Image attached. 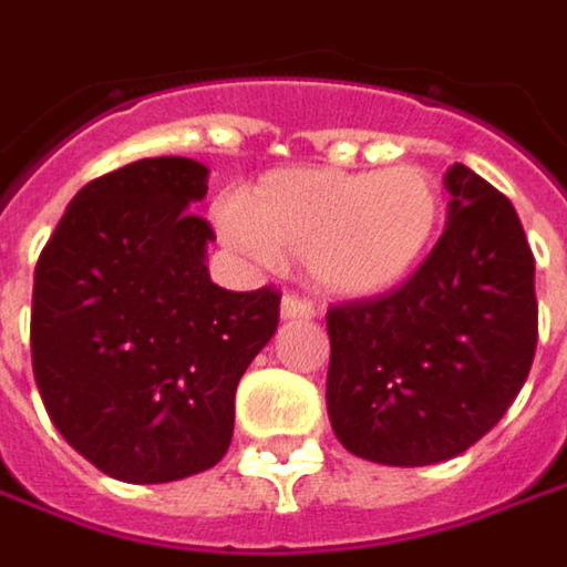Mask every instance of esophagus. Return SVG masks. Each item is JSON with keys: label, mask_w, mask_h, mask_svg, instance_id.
Returning <instances> with one entry per match:
<instances>
[{"label": "esophagus", "mask_w": 567, "mask_h": 567, "mask_svg": "<svg viewBox=\"0 0 567 567\" xmlns=\"http://www.w3.org/2000/svg\"><path fill=\"white\" fill-rule=\"evenodd\" d=\"M316 307L307 298L298 295H285L282 298V319H313Z\"/></svg>", "instance_id": "esophagus-1"}]
</instances>
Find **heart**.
<instances>
[{
	"label": "heart",
	"mask_w": 567,
	"mask_h": 567,
	"mask_svg": "<svg viewBox=\"0 0 567 567\" xmlns=\"http://www.w3.org/2000/svg\"><path fill=\"white\" fill-rule=\"evenodd\" d=\"M441 219L444 192L419 164L291 167L241 192L223 233L257 260L300 254L310 282L332 298H372L425 260Z\"/></svg>",
	"instance_id": "b5f03b06"
}]
</instances>
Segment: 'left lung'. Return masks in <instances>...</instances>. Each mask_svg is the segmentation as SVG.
Returning a JSON list of instances; mask_svg holds the SVG:
<instances>
[{
    "label": "left lung",
    "instance_id": "1",
    "mask_svg": "<svg viewBox=\"0 0 567 567\" xmlns=\"http://www.w3.org/2000/svg\"><path fill=\"white\" fill-rule=\"evenodd\" d=\"M446 229L384 298L326 316L334 437L381 465L453 460L503 419L537 350L534 254L506 195L465 164L444 176Z\"/></svg>",
    "mask_w": 567,
    "mask_h": 567
}]
</instances>
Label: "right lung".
I'll return each instance as SVG.
<instances>
[{
    "label": "right lung",
    "mask_w": 567,
    "mask_h": 567,
    "mask_svg": "<svg viewBox=\"0 0 567 567\" xmlns=\"http://www.w3.org/2000/svg\"><path fill=\"white\" fill-rule=\"evenodd\" d=\"M207 167L145 157L73 195L33 272L30 353L45 413L99 472L167 484L217 465L235 388L279 326L276 288L210 282Z\"/></svg>",
    "instance_id": "1"
}]
</instances>
